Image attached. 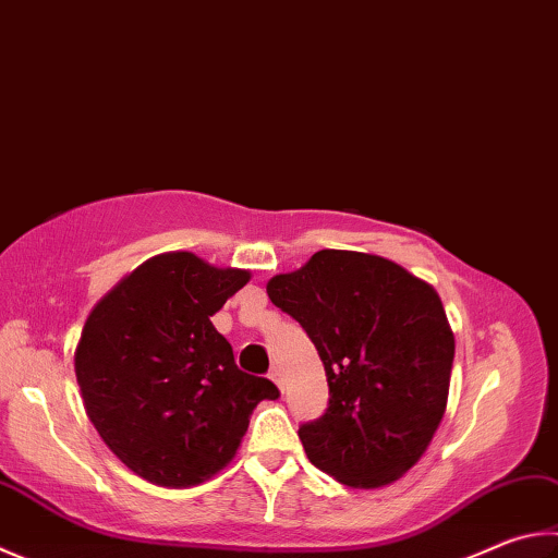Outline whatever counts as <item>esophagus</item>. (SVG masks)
<instances>
[{
    "mask_svg": "<svg viewBox=\"0 0 558 558\" xmlns=\"http://www.w3.org/2000/svg\"><path fill=\"white\" fill-rule=\"evenodd\" d=\"M268 376H270V380H272V383H276V385H278V388H280V390H282V388H286V380H282V371H280L278 366H272V368H270V373H268Z\"/></svg>",
    "mask_w": 558,
    "mask_h": 558,
    "instance_id": "1",
    "label": "esophagus"
}]
</instances>
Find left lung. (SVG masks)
<instances>
[{"instance_id":"left-lung-1","label":"left lung","mask_w":558,"mask_h":558,"mask_svg":"<svg viewBox=\"0 0 558 558\" xmlns=\"http://www.w3.org/2000/svg\"><path fill=\"white\" fill-rule=\"evenodd\" d=\"M266 290L327 371V410L298 432L307 459L351 488L400 478L447 410L453 333L437 292L388 258L333 248Z\"/></svg>"}]
</instances>
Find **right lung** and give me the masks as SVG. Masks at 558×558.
<instances>
[{"label":"right lung","mask_w":558,"mask_h":558,"mask_svg":"<svg viewBox=\"0 0 558 558\" xmlns=\"http://www.w3.org/2000/svg\"><path fill=\"white\" fill-rule=\"evenodd\" d=\"M251 272L156 256L89 312L75 353L87 417L141 478L187 488L234 459L268 378L244 373L209 317Z\"/></svg>","instance_id":"1"}]
</instances>
